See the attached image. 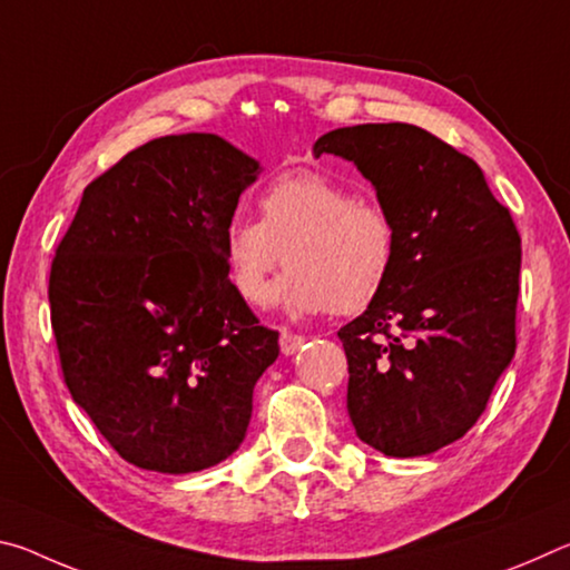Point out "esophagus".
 Listing matches in <instances>:
<instances>
[{
	"label": "esophagus",
	"mask_w": 570,
	"mask_h": 570,
	"mask_svg": "<svg viewBox=\"0 0 570 570\" xmlns=\"http://www.w3.org/2000/svg\"><path fill=\"white\" fill-rule=\"evenodd\" d=\"M304 342H306L304 336L292 334V332H282V340H278V346H282V354L292 356V354H296L298 350H302Z\"/></svg>",
	"instance_id": "esophagus-1"
}]
</instances>
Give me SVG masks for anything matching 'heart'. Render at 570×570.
<instances>
[{
    "mask_svg": "<svg viewBox=\"0 0 570 570\" xmlns=\"http://www.w3.org/2000/svg\"><path fill=\"white\" fill-rule=\"evenodd\" d=\"M262 220L236 216L224 230V264L246 304L266 296L294 316L356 314L387 284L397 234L387 210L316 170L284 173L262 193Z\"/></svg>",
    "mask_w": 570,
    "mask_h": 570,
    "instance_id": "obj_1",
    "label": "heart"
}]
</instances>
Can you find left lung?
I'll list each match as a JSON object with an SVG mask.
<instances>
[{
  "label": "left lung",
  "mask_w": 570,
  "mask_h": 570,
  "mask_svg": "<svg viewBox=\"0 0 570 570\" xmlns=\"http://www.w3.org/2000/svg\"><path fill=\"white\" fill-rule=\"evenodd\" d=\"M314 156L372 183L397 254L380 296L340 330L356 438L420 458L478 422L515 354L520 236L480 166L407 122L336 128Z\"/></svg>",
  "instance_id": "left-lung-1"
}]
</instances>
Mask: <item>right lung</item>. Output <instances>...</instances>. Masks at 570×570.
<instances>
[{
    "instance_id": "obj_1",
    "label": "right lung",
    "mask_w": 570,
    "mask_h": 570,
    "mask_svg": "<svg viewBox=\"0 0 570 570\" xmlns=\"http://www.w3.org/2000/svg\"><path fill=\"white\" fill-rule=\"evenodd\" d=\"M262 163L214 132L130 150L82 193L50 274L77 407L135 468L186 475L240 448L278 356L228 282L224 230Z\"/></svg>"
}]
</instances>
